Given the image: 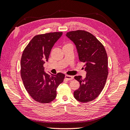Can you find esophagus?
<instances>
[{"instance_id":"1","label":"esophagus","mask_w":130,"mask_h":130,"mask_svg":"<svg viewBox=\"0 0 130 130\" xmlns=\"http://www.w3.org/2000/svg\"><path fill=\"white\" fill-rule=\"evenodd\" d=\"M65 79L68 80H73L74 79V77L73 76L66 75H65Z\"/></svg>"}]
</instances>
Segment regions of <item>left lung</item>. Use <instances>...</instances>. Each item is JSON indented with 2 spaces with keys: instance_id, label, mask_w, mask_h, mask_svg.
<instances>
[{
  "instance_id": "obj_1",
  "label": "left lung",
  "mask_w": 130,
  "mask_h": 130,
  "mask_svg": "<svg viewBox=\"0 0 130 130\" xmlns=\"http://www.w3.org/2000/svg\"><path fill=\"white\" fill-rule=\"evenodd\" d=\"M66 36L75 44L79 59L84 63L86 77L75 76L80 83L74 92L77 101L87 103L95 99L103 89L108 74V57L104 46L94 36L83 31H70Z\"/></svg>"
}]
</instances>
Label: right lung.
<instances>
[{
	"mask_svg": "<svg viewBox=\"0 0 130 130\" xmlns=\"http://www.w3.org/2000/svg\"><path fill=\"white\" fill-rule=\"evenodd\" d=\"M62 32H50L35 36L24 48L21 60V75L29 95L36 102L47 103L56 96V89L63 82L65 74L45 72L43 64Z\"/></svg>",
	"mask_w": 130,
	"mask_h": 130,
	"instance_id": "obj_1",
	"label": "right lung"
}]
</instances>
